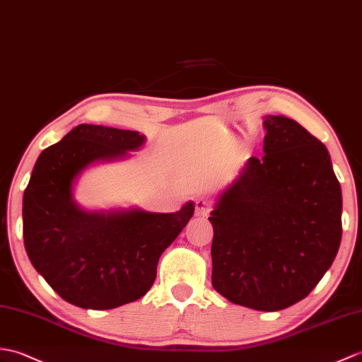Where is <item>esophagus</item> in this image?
I'll return each instance as SVG.
<instances>
[{
	"label": "esophagus",
	"mask_w": 362,
	"mask_h": 362,
	"mask_svg": "<svg viewBox=\"0 0 362 362\" xmlns=\"http://www.w3.org/2000/svg\"><path fill=\"white\" fill-rule=\"evenodd\" d=\"M196 216H208L209 213V205L205 199H196Z\"/></svg>",
	"instance_id": "34e87169"
}]
</instances>
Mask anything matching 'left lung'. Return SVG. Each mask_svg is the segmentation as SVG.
Instances as JSON below:
<instances>
[{
	"label": "left lung",
	"mask_w": 362,
	"mask_h": 362,
	"mask_svg": "<svg viewBox=\"0 0 362 362\" xmlns=\"http://www.w3.org/2000/svg\"><path fill=\"white\" fill-rule=\"evenodd\" d=\"M264 156L250 157L211 216V282L233 304L284 310L310 295L342 236L341 185L325 145L284 115H265Z\"/></svg>",
	"instance_id": "8db88e82"
}]
</instances>
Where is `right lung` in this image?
Instances as JSON below:
<instances>
[{
  "label": "right lung",
  "mask_w": 362,
  "mask_h": 362,
  "mask_svg": "<svg viewBox=\"0 0 362 362\" xmlns=\"http://www.w3.org/2000/svg\"><path fill=\"white\" fill-rule=\"evenodd\" d=\"M137 131L78 124L37 158L23 197V236L33 268L72 305L109 310L145 296L157 264L194 214L139 208L86 211L74 199L80 174L123 160L145 143Z\"/></svg>",
  "instance_id": "1"
}]
</instances>
